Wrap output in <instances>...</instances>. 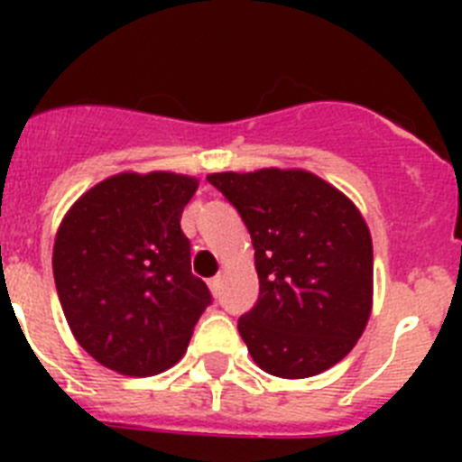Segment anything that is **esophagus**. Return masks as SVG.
Segmentation results:
<instances>
[{
    "label": "esophagus",
    "instance_id": "1",
    "mask_svg": "<svg viewBox=\"0 0 462 462\" xmlns=\"http://www.w3.org/2000/svg\"><path fill=\"white\" fill-rule=\"evenodd\" d=\"M208 287H210V291L217 296L219 289H222V277L217 275V277H212V280H208Z\"/></svg>",
    "mask_w": 462,
    "mask_h": 462
}]
</instances>
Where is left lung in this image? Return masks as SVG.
<instances>
[{
	"label": "left lung",
	"mask_w": 462,
	"mask_h": 462,
	"mask_svg": "<svg viewBox=\"0 0 462 462\" xmlns=\"http://www.w3.org/2000/svg\"><path fill=\"white\" fill-rule=\"evenodd\" d=\"M254 245L259 300L238 319L261 370L303 379L336 365L373 310V238L340 189L300 169L210 173Z\"/></svg>",
	"instance_id": "1"
}]
</instances>
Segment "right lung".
Wrapping results in <instances>:
<instances>
[{"label":"right lung","instance_id":"right-lung-1","mask_svg":"<svg viewBox=\"0 0 462 462\" xmlns=\"http://www.w3.org/2000/svg\"><path fill=\"white\" fill-rule=\"evenodd\" d=\"M199 180L120 173L85 191L64 215L52 273L73 337L106 368L129 377L164 373L185 354L212 303L191 275L180 217Z\"/></svg>","mask_w":462,"mask_h":462}]
</instances>
